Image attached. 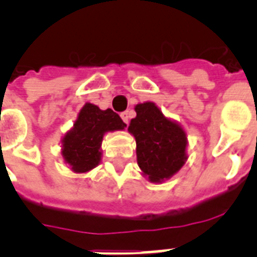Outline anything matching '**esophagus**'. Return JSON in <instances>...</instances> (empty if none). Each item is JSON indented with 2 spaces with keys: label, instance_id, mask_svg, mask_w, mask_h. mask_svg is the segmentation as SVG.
<instances>
[{
  "label": "esophagus",
  "instance_id": "34e87169",
  "mask_svg": "<svg viewBox=\"0 0 257 257\" xmlns=\"http://www.w3.org/2000/svg\"><path fill=\"white\" fill-rule=\"evenodd\" d=\"M121 118H122V121H124L125 124H128L129 120H131V112H129V110H125V112L121 113Z\"/></svg>",
  "mask_w": 257,
  "mask_h": 257
}]
</instances>
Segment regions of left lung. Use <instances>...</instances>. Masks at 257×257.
Returning a JSON list of instances; mask_svg holds the SVG:
<instances>
[{"instance_id": "obj_1", "label": "left lung", "mask_w": 257, "mask_h": 257, "mask_svg": "<svg viewBox=\"0 0 257 257\" xmlns=\"http://www.w3.org/2000/svg\"><path fill=\"white\" fill-rule=\"evenodd\" d=\"M128 132L136 140L137 164L151 183L171 179L187 163V132L152 101L135 106Z\"/></svg>"}]
</instances>
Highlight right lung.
<instances>
[{
  "mask_svg": "<svg viewBox=\"0 0 257 257\" xmlns=\"http://www.w3.org/2000/svg\"><path fill=\"white\" fill-rule=\"evenodd\" d=\"M126 124L112 109L101 110L85 102L73 126L62 136L61 156L74 173H86L100 164L104 135L124 131Z\"/></svg>",
  "mask_w": 257,
  "mask_h": 257,
  "instance_id": "1",
  "label": "right lung"
}]
</instances>
